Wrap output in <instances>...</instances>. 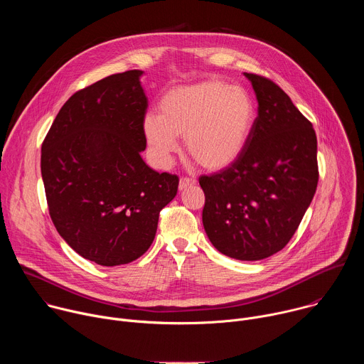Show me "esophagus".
<instances>
[{
	"mask_svg": "<svg viewBox=\"0 0 364 364\" xmlns=\"http://www.w3.org/2000/svg\"><path fill=\"white\" fill-rule=\"evenodd\" d=\"M196 184H197V181H196L194 178L183 177V178H180V183H178V190H180V191H183V190H186V188H188V187H193V186H196Z\"/></svg>",
	"mask_w": 364,
	"mask_h": 364,
	"instance_id": "obj_1",
	"label": "esophagus"
}]
</instances>
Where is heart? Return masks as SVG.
<instances>
[{
	"label": "heart",
	"mask_w": 364,
	"mask_h": 364,
	"mask_svg": "<svg viewBox=\"0 0 364 364\" xmlns=\"http://www.w3.org/2000/svg\"><path fill=\"white\" fill-rule=\"evenodd\" d=\"M160 115L146 114L142 131L155 159L167 166L184 136L191 159L219 171L243 152L255 122L249 93L223 80H203L170 89L160 100Z\"/></svg>",
	"instance_id": "heart-1"
}]
</instances>
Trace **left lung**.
Segmentation results:
<instances>
[{
  "mask_svg": "<svg viewBox=\"0 0 364 364\" xmlns=\"http://www.w3.org/2000/svg\"><path fill=\"white\" fill-rule=\"evenodd\" d=\"M243 75L257 100L249 141L233 164L198 183L212 245L239 261H261L285 247L316 194L317 136L278 85Z\"/></svg>",
  "mask_w": 364,
  "mask_h": 364,
  "instance_id": "obj_1",
  "label": "left lung"
}]
</instances>
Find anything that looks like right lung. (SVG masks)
I'll return each instance as SVG.
<instances>
[{"label":"right lung","mask_w":364,"mask_h":364,"mask_svg":"<svg viewBox=\"0 0 364 364\" xmlns=\"http://www.w3.org/2000/svg\"><path fill=\"white\" fill-rule=\"evenodd\" d=\"M142 70L111 75L69 97L41 145L50 218L82 257L102 267L142 256L178 177L141 157L148 99Z\"/></svg>","instance_id":"add662e5"}]
</instances>
